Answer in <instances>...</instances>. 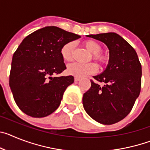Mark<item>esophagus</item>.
<instances>
[{"label":"esophagus","instance_id":"esophagus-1","mask_svg":"<svg viewBox=\"0 0 150 150\" xmlns=\"http://www.w3.org/2000/svg\"><path fill=\"white\" fill-rule=\"evenodd\" d=\"M74 80H75V82H79V80H80V78L75 76V77H74Z\"/></svg>","mask_w":150,"mask_h":150}]
</instances>
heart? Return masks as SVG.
I'll list each match as a JSON object with an SVG mask.
<instances>
[{
	"mask_svg": "<svg viewBox=\"0 0 150 150\" xmlns=\"http://www.w3.org/2000/svg\"><path fill=\"white\" fill-rule=\"evenodd\" d=\"M85 47L92 54V59L98 62L100 64H104L106 62V58L100 53L101 52V46L97 41L93 40H88L84 42ZM74 44L73 42H69L64 45L61 49V55L64 61L71 62L73 59V51ZM96 65L93 63L80 64L72 63L69 64L67 71L70 75L79 78L93 74L96 72Z\"/></svg>",
	"mask_w": 150,
	"mask_h": 150,
	"instance_id": "obj_1",
	"label": "heart"
}]
</instances>
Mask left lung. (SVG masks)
<instances>
[{
    "label": "left lung",
    "instance_id": "8db88e82",
    "mask_svg": "<svg viewBox=\"0 0 150 150\" xmlns=\"http://www.w3.org/2000/svg\"><path fill=\"white\" fill-rule=\"evenodd\" d=\"M105 43L109 49V63L104 72L91 80V87L84 93L85 110L94 120L104 125L121 121L131 112L141 87L142 68L138 56L125 40L116 33L89 34Z\"/></svg>",
    "mask_w": 150,
    "mask_h": 150
}]
</instances>
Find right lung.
Instances as JSON below:
<instances>
[{
    "label": "right lung",
    "mask_w": 150,
    "mask_h": 150,
    "mask_svg": "<svg viewBox=\"0 0 150 150\" xmlns=\"http://www.w3.org/2000/svg\"><path fill=\"white\" fill-rule=\"evenodd\" d=\"M80 36L48 26L27 36L14 52L10 86L19 109L28 116L45 117L59 107L73 76L53 77L66 69L61 49Z\"/></svg>",
    "instance_id": "add662e5"
}]
</instances>
